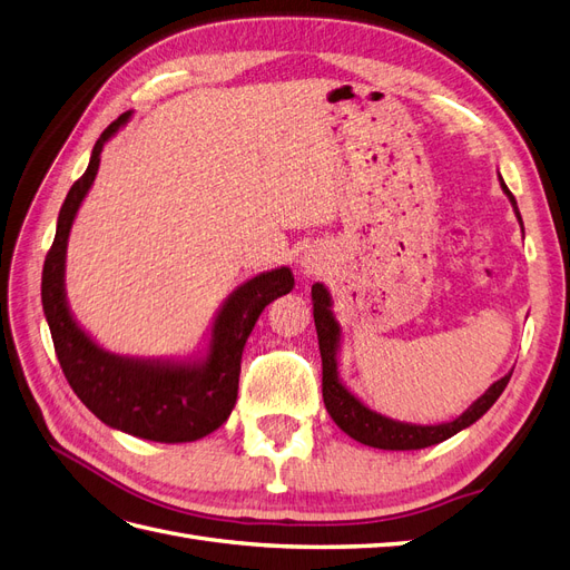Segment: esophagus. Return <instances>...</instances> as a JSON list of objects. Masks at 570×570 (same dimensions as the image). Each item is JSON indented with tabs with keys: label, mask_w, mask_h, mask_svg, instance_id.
I'll return each mask as SVG.
<instances>
[{
	"label": "esophagus",
	"mask_w": 570,
	"mask_h": 570,
	"mask_svg": "<svg viewBox=\"0 0 570 570\" xmlns=\"http://www.w3.org/2000/svg\"><path fill=\"white\" fill-rule=\"evenodd\" d=\"M304 268H308V271H314V262H308V258H304Z\"/></svg>",
	"instance_id": "34e87169"
}]
</instances>
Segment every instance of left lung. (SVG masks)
Listing matches in <instances>:
<instances>
[{
    "instance_id": "left-lung-1",
    "label": "left lung",
    "mask_w": 570,
    "mask_h": 570,
    "mask_svg": "<svg viewBox=\"0 0 570 570\" xmlns=\"http://www.w3.org/2000/svg\"><path fill=\"white\" fill-rule=\"evenodd\" d=\"M499 185H502L504 195L509 197L513 214L519 218L521 228H523V218L519 206H515L513 195L509 193L507 183L499 176ZM312 297H314V323H316V333H318V350H321V361H323V402L331 419L337 423L340 430H344L352 440L375 446V450H392V452H406V450H423V446L438 444L450 440L452 435L461 433L463 428L473 425L482 413H488V409L499 400V394L504 392V387L511 381V373L504 377H499L497 383L488 387V392L478 396V400L465 409L459 419L438 423V425H416V423H404V421H394L390 416H383V413L373 411L364 402L358 400L356 394H352L340 381V371H337V354H340V340H342V327L333 314V297L331 292L325 289L323 283H316L312 287Z\"/></svg>"
}]
</instances>
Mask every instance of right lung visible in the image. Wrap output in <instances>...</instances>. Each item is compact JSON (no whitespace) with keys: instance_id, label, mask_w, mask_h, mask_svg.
<instances>
[{"instance_id":"add662e5","label":"right lung","mask_w":570,"mask_h":570,"mask_svg":"<svg viewBox=\"0 0 570 570\" xmlns=\"http://www.w3.org/2000/svg\"><path fill=\"white\" fill-rule=\"evenodd\" d=\"M120 114L95 142L88 170L68 189L42 268V308L57 358L78 400L109 428L151 442H195L228 421L237 402L239 361L264 308L295 287L287 266L235 287L214 316L209 342L187 358L118 356L82 331L66 299V249L76 214L99 170V154L130 120Z\"/></svg>"}]
</instances>
